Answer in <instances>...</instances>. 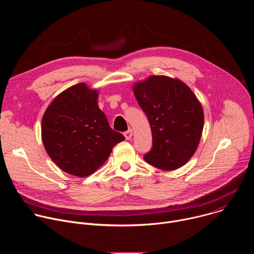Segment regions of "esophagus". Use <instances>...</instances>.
<instances>
[{
	"label": "esophagus",
	"mask_w": 254,
	"mask_h": 254,
	"mask_svg": "<svg viewBox=\"0 0 254 254\" xmlns=\"http://www.w3.org/2000/svg\"><path fill=\"white\" fill-rule=\"evenodd\" d=\"M124 135H125V137H126V139H130L131 138V136H132V129H128V130H127V131H125L124 132Z\"/></svg>",
	"instance_id": "esophagus-1"
}]
</instances>
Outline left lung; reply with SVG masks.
Returning <instances> with one entry per match:
<instances>
[{
  "label": "left lung",
  "mask_w": 254,
  "mask_h": 254,
  "mask_svg": "<svg viewBox=\"0 0 254 254\" xmlns=\"http://www.w3.org/2000/svg\"><path fill=\"white\" fill-rule=\"evenodd\" d=\"M132 89L153 135L144 161L165 171L184 166L197 150L204 126L196 95L184 82L167 76H151Z\"/></svg>",
  "instance_id": "left-lung-1"
}]
</instances>
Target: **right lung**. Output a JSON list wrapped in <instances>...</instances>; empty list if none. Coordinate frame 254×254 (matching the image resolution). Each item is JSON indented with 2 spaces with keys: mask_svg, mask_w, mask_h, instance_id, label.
<instances>
[{
  "mask_svg": "<svg viewBox=\"0 0 254 254\" xmlns=\"http://www.w3.org/2000/svg\"><path fill=\"white\" fill-rule=\"evenodd\" d=\"M97 91L78 83L61 92L42 119V140L52 161L77 177L94 173L125 136L108 125Z\"/></svg>",
  "mask_w": 254,
  "mask_h": 254,
  "instance_id": "add662e5",
  "label": "right lung"
}]
</instances>
